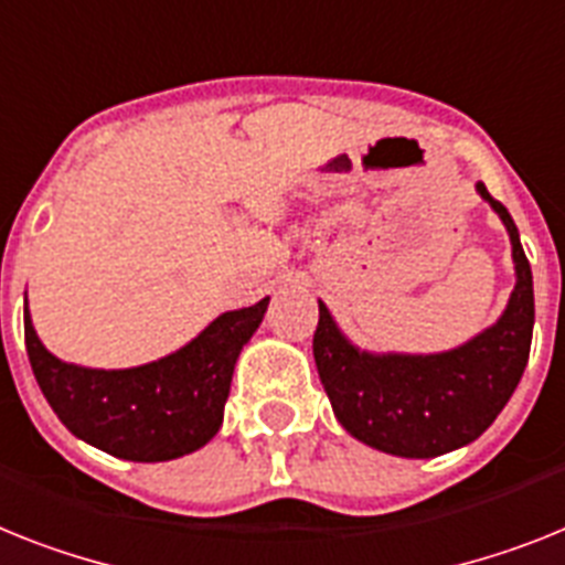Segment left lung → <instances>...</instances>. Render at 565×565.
Returning <instances> with one entry per match:
<instances>
[{
  "label": "left lung",
  "mask_w": 565,
  "mask_h": 565,
  "mask_svg": "<svg viewBox=\"0 0 565 565\" xmlns=\"http://www.w3.org/2000/svg\"><path fill=\"white\" fill-rule=\"evenodd\" d=\"M511 238L516 284L500 319L443 353H373L355 348L319 301L312 355L335 419L359 443L405 459L471 445L491 428L523 379L534 330L532 267L509 210L477 183Z\"/></svg>",
  "instance_id": "8db88e82"
}]
</instances>
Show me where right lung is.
Wrapping results in <instances>:
<instances>
[{
  "label": "right lung",
  "mask_w": 565,
  "mask_h": 565,
  "mask_svg": "<svg viewBox=\"0 0 565 565\" xmlns=\"http://www.w3.org/2000/svg\"><path fill=\"white\" fill-rule=\"evenodd\" d=\"M269 298L221 312L189 344L158 362L99 371L56 359L33 330L25 298V348L42 396L65 428L111 457L166 462L210 443L224 422L241 350Z\"/></svg>",
  "instance_id": "right-lung-1"
}]
</instances>
